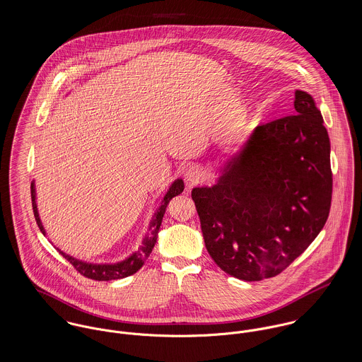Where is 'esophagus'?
<instances>
[{
  "instance_id": "obj_1",
  "label": "esophagus",
  "mask_w": 362,
  "mask_h": 362,
  "mask_svg": "<svg viewBox=\"0 0 362 362\" xmlns=\"http://www.w3.org/2000/svg\"><path fill=\"white\" fill-rule=\"evenodd\" d=\"M204 180H205V171H204V168L201 165L192 164V165H189L187 168V171H185V181H187V184L189 187L202 182Z\"/></svg>"
}]
</instances>
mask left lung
<instances>
[{
	"instance_id": "1",
	"label": "left lung",
	"mask_w": 362,
	"mask_h": 362,
	"mask_svg": "<svg viewBox=\"0 0 362 362\" xmlns=\"http://www.w3.org/2000/svg\"><path fill=\"white\" fill-rule=\"evenodd\" d=\"M294 108L257 127L226 160L216 184L191 194L209 255L240 280L281 273L329 216V135L310 93L296 90Z\"/></svg>"
}]
</instances>
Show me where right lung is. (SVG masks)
<instances>
[{
    "label": "right lung",
    "instance_id": "obj_1",
    "mask_svg": "<svg viewBox=\"0 0 362 362\" xmlns=\"http://www.w3.org/2000/svg\"><path fill=\"white\" fill-rule=\"evenodd\" d=\"M185 185L182 178H177L168 188V191L165 192L161 204L158 209L156 210L149 227H148V233L145 234V238L142 241V245L138 248V251L132 252L129 257H127L119 262H114V263H93V262H86L82 259L75 258L72 255L65 254L64 251H61L59 248H57V251L66 259L81 274L93 279V280H99V281H108V280H115V279H124L128 277L131 274H134L135 272H138L144 263L146 262V259L149 258L153 247H155L156 241H157V235H158V230L163 221V216L165 213V209L168 206L170 201L180 195L184 191ZM30 192H32V206H33V213H35V218L36 223L40 228V231L43 233V235H47L45 226L42 223V218L39 216V209H37V198H36V184L35 180L30 184Z\"/></svg>",
    "mask_w": 362,
    "mask_h": 362
}]
</instances>
